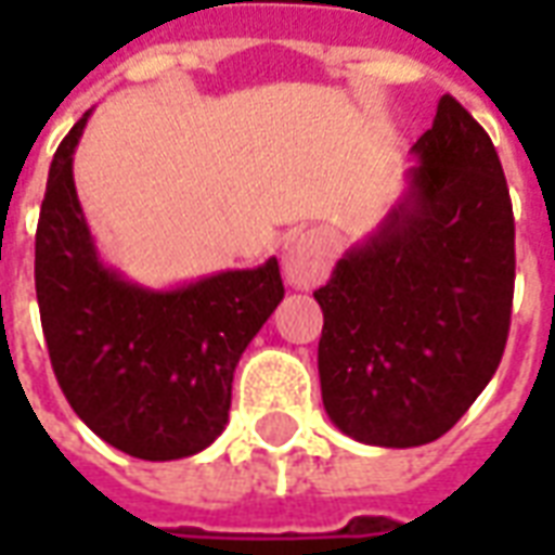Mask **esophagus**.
I'll list each match as a JSON object with an SVG mask.
<instances>
[{
    "label": "esophagus",
    "mask_w": 555,
    "mask_h": 555,
    "mask_svg": "<svg viewBox=\"0 0 555 555\" xmlns=\"http://www.w3.org/2000/svg\"><path fill=\"white\" fill-rule=\"evenodd\" d=\"M333 255H336V237H333V231H306L288 249L285 276H288L294 288H312L314 282H324Z\"/></svg>",
    "instance_id": "1"
}]
</instances>
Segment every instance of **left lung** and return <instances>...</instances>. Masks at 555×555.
<instances>
[{
	"label": "left lung",
	"mask_w": 555,
	"mask_h": 555,
	"mask_svg": "<svg viewBox=\"0 0 555 555\" xmlns=\"http://www.w3.org/2000/svg\"><path fill=\"white\" fill-rule=\"evenodd\" d=\"M410 190L314 300L326 416L369 446L442 437L500 369L514 214L496 147L452 94L413 145Z\"/></svg>",
	"instance_id": "1"
}]
</instances>
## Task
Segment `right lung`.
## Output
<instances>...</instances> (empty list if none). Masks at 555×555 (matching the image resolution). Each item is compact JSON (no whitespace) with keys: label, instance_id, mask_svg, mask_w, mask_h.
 I'll use <instances>...</instances> for the list:
<instances>
[{"label":"right lung","instance_id":"obj_1","mask_svg":"<svg viewBox=\"0 0 555 555\" xmlns=\"http://www.w3.org/2000/svg\"><path fill=\"white\" fill-rule=\"evenodd\" d=\"M89 113L55 151L35 234V291L55 380L118 452L175 461L217 440L241 353L285 285L279 261L147 291L103 264L74 186Z\"/></svg>","mask_w":555,"mask_h":555}]
</instances>
